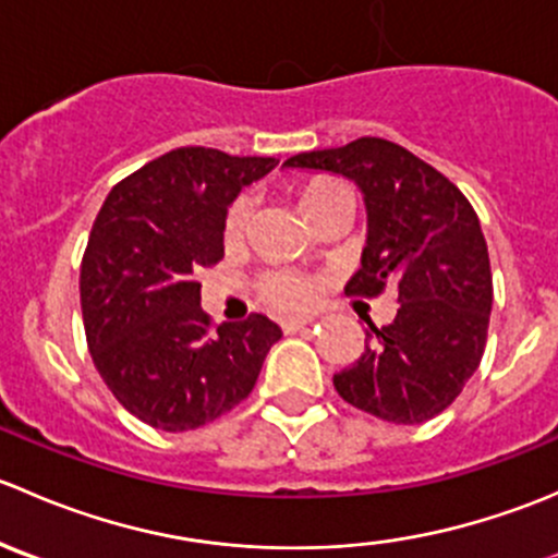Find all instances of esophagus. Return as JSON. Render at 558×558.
Returning <instances> with one entry per match:
<instances>
[{
	"label": "esophagus",
	"instance_id": "obj_1",
	"mask_svg": "<svg viewBox=\"0 0 558 558\" xmlns=\"http://www.w3.org/2000/svg\"><path fill=\"white\" fill-rule=\"evenodd\" d=\"M315 318H311V315H302V318H286L283 320V331L289 335V331H300L305 329V326H311Z\"/></svg>",
	"mask_w": 558,
	"mask_h": 558
}]
</instances>
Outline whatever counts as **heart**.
Wrapping results in <instances>:
<instances>
[{"mask_svg": "<svg viewBox=\"0 0 558 558\" xmlns=\"http://www.w3.org/2000/svg\"><path fill=\"white\" fill-rule=\"evenodd\" d=\"M335 189H340V183H335V180H313V183H307L300 194L302 210L307 213L315 202H320ZM251 196H238V199L232 202V207H229L227 213V227H223L229 240L243 238L247 221H251ZM258 291H262L264 302H269V305L278 307V311H300V307L311 305L315 294L311 280L302 278V275L296 272H283V269H280V272L262 275V278H258Z\"/></svg>", "mask_w": 558, "mask_h": 558, "instance_id": "heart-1", "label": "heart"}]
</instances>
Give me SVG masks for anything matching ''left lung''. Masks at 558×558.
Returning a JSON list of instances; mask_svg holds the SVG:
<instances>
[{
  "instance_id": "8db88e82",
  "label": "left lung",
  "mask_w": 558,
  "mask_h": 558,
  "mask_svg": "<svg viewBox=\"0 0 558 558\" xmlns=\"http://www.w3.org/2000/svg\"><path fill=\"white\" fill-rule=\"evenodd\" d=\"M289 170L353 180L367 207V245L348 294L397 291L391 324H369L367 348L335 375L348 404L424 424L448 408L486 348L494 289L481 221L466 196L397 143L362 137L283 161Z\"/></svg>"
}]
</instances>
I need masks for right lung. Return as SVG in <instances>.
Instances as JSON below:
<instances>
[{
  "instance_id": "right-lung-1",
  "label": "right lung",
  "mask_w": 558,
  "mask_h": 558,
  "mask_svg": "<svg viewBox=\"0 0 558 558\" xmlns=\"http://www.w3.org/2000/svg\"><path fill=\"white\" fill-rule=\"evenodd\" d=\"M267 156L178 148L107 194L81 267L86 340L112 397L161 432L216 421L256 386L283 337L267 315L210 331L194 275L223 258L229 205Z\"/></svg>"
}]
</instances>
